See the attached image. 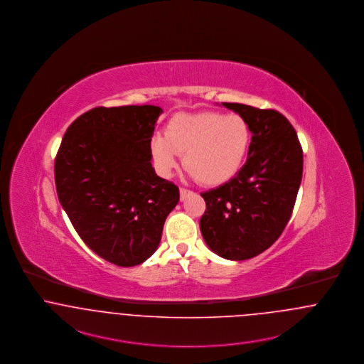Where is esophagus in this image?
<instances>
[{
    "mask_svg": "<svg viewBox=\"0 0 364 364\" xmlns=\"http://www.w3.org/2000/svg\"><path fill=\"white\" fill-rule=\"evenodd\" d=\"M190 193H191L190 190L183 189V188H181V189H179V194H181V201L186 200V197L189 196Z\"/></svg>",
    "mask_w": 364,
    "mask_h": 364,
    "instance_id": "esophagus-1",
    "label": "esophagus"
}]
</instances>
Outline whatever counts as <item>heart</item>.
I'll list each match as a JSON object with an SVG mask.
<instances>
[{
    "label": "heart",
    "mask_w": 364,
    "mask_h": 364,
    "mask_svg": "<svg viewBox=\"0 0 364 364\" xmlns=\"http://www.w3.org/2000/svg\"><path fill=\"white\" fill-rule=\"evenodd\" d=\"M250 141V127L237 114L179 112L167 122L164 134L152 136L151 151L161 174H171L183 154L189 174L216 186L240 170Z\"/></svg>",
    "instance_id": "b5f03b06"
}]
</instances>
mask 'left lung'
<instances>
[{"mask_svg": "<svg viewBox=\"0 0 364 364\" xmlns=\"http://www.w3.org/2000/svg\"><path fill=\"white\" fill-rule=\"evenodd\" d=\"M250 127L247 160L237 174L201 193L206 209L200 228L206 245L225 259H249L269 249L292 215L303 174L295 129L279 111L223 103Z\"/></svg>", "mask_w": 364, "mask_h": 364, "instance_id": "8db88e82", "label": "left lung"}]
</instances>
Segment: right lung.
Listing matches in <instances>:
<instances>
[{
    "mask_svg": "<svg viewBox=\"0 0 364 364\" xmlns=\"http://www.w3.org/2000/svg\"><path fill=\"white\" fill-rule=\"evenodd\" d=\"M158 106L95 107L63 134L55 163L58 200L84 243L118 267L156 252L179 189L155 173L151 140Z\"/></svg>",
    "mask_w": 364,
    "mask_h": 364,
    "instance_id": "obj_1",
    "label": "right lung"
}]
</instances>
